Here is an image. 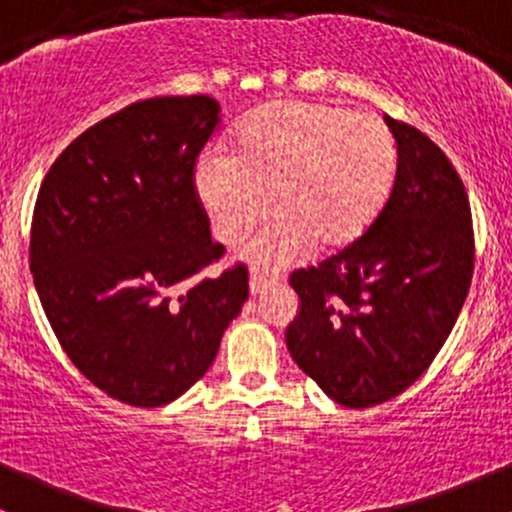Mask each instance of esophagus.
Returning a JSON list of instances; mask_svg holds the SVG:
<instances>
[{"instance_id": "obj_1", "label": "esophagus", "mask_w": 512, "mask_h": 512, "mask_svg": "<svg viewBox=\"0 0 512 512\" xmlns=\"http://www.w3.org/2000/svg\"><path fill=\"white\" fill-rule=\"evenodd\" d=\"M278 281V276H271L268 278L266 273L263 271H258V268H254V271H251V276H249V288H251V293H261V291H266L268 286H271V283H276Z\"/></svg>"}]
</instances>
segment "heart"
<instances>
[{
	"mask_svg": "<svg viewBox=\"0 0 512 512\" xmlns=\"http://www.w3.org/2000/svg\"><path fill=\"white\" fill-rule=\"evenodd\" d=\"M397 172V145L374 115L310 100L246 115L229 155L209 152L194 187L221 241L241 239L268 209L278 214L246 244L254 263H291L313 244L342 249L382 212Z\"/></svg>",
	"mask_w": 512,
	"mask_h": 512,
	"instance_id": "heart-1",
	"label": "heart"
}]
</instances>
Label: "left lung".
I'll return each instance as SVG.
<instances>
[{
    "mask_svg": "<svg viewBox=\"0 0 512 512\" xmlns=\"http://www.w3.org/2000/svg\"><path fill=\"white\" fill-rule=\"evenodd\" d=\"M397 175L374 224L291 276L300 298L286 345L318 387L350 409L389 402L421 377L456 325L473 276L471 204L449 157L389 118Z\"/></svg>",
    "mask_w": 512,
    "mask_h": 512,
    "instance_id": "8db88e82",
    "label": "left lung"
}]
</instances>
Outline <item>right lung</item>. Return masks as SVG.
Masks as SVG:
<instances>
[{
	"label": "right lung",
	"mask_w": 512,
	"mask_h": 512,
	"mask_svg": "<svg viewBox=\"0 0 512 512\" xmlns=\"http://www.w3.org/2000/svg\"><path fill=\"white\" fill-rule=\"evenodd\" d=\"M219 113L209 96L125 105L56 157L36 197L29 268L46 318L83 377L130 407L182 397L249 300L246 263L199 278L226 251L194 187Z\"/></svg>",
	"instance_id": "obj_1"
}]
</instances>
